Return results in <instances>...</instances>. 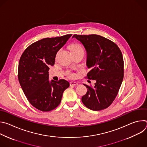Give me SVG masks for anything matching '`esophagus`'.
Instances as JSON below:
<instances>
[{
    "instance_id": "esophagus-1",
    "label": "esophagus",
    "mask_w": 147,
    "mask_h": 147,
    "mask_svg": "<svg viewBox=\"0 0 147 147\" xmlns=\"http://www.w3.org/2000/svg\"><path fill=\"white\" fill-rule=\"evenodd\" d=\"M78 84L76 82H70V86H78Z\"/></svg>"
}]
</instances>
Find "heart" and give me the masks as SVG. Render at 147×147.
Instances as JSON below:
<instances>
[{"label":"heart","mask_w":147,"mask_h":147,"mask_svg":"<svg viewBox=\"0 0 147 147\" xmlns=\"http://www.w3.org/2000/svg\"><path fill=\"white\" fill-rule=\"evenodd\" d=\"M70 49L71 52H74V51H82L84 52V49L83 47H82V45L77 42H75L73 43L70 46ZM67 76L70 78H74L76 77V74L73 73L68 71L67 73Z\"/></svg>","instance_id":"heart-1"}]
</instances>
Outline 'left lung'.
Returning a JSON list of instances; mask_svg holds the SVG:
<instances>
[{
	"instance_id": "left-lung-1",
	"label": "left lung",
	"mask_w": 147,
	"mask_h": 147,
	"mask_svg": "<svg viewBox=\"0 0 147 147\" xmlns=\"http://www.w3.org/2000/svg\"><path fill=\"white\" fill-rule=\"evenodd\" d=\"M87 53V65L90 70L86 77L95 80L81 100L88 109L98 111L108 108L116 98L124 77V61L118 46L100 35H77Z\"/></svg>"
}]
</instances>
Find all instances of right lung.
<instances>
[{
    "label": "right lung",
    "instance_id": "obj_1",
    "mask_svg": "<svg viewBox=\"0 0 147 147\" xmlns=\"http://www.w3.org/2000/svg\"><path fill=\"white\" fill-rule=\"evenodd\" d=\"M72 34L39 40L28 47L20 57L18 68L20 84L29 102L36 109L49 112L60 104L69 82L64 79L49 81L50 66L57 51Z\"/></svg>",
    "mask_w": 147,
    "mask_h": 147
}]
</instances>
